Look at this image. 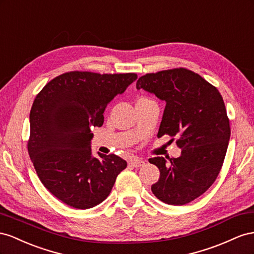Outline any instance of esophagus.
<instances>
[{"instance_id": "34e87169", "label": "esophagus", "mask_w": 254, "mask_h": 254, "mask_svg": "<svg viewBox=\"0 0 254 254\" xmlns=\"http://www.w3.org/2000/svg\"><path fill=\"white\" fill-rule=\"evenodd\" d=\"M128 164L133 166V167L137 168V167H141V166H143L146 163H144V161H142V159H140V158H134V159H132V161H129Z\"/></svg>"}]
</instances>
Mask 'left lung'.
Returning a JSON list of instances; mask_svg holds the SVG:
<instances>
[{
    "label": "left lung",
    "instance_id": "left-lung-1",
    "mask_svg": "<svg viewBox=\"0 0 254 254\" xmlns=\"http://www.w3.org/2000/svg\"><path fill=\"white\" fill-rule=\"evenodd\" d=\"M136 87L165 101L157 136L178 137L182 149L169 163L149 159L161 172L151 190L164 203H190L213 185L222 167L231 135L223 99L215 86L185 68L142 75Z\"/></svg>",
    "mask_w": 254,
    "mask_h": 254
}]
</instances>
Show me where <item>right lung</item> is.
<instances>
[{"mask_svg":"<svg viewBox=\"0 0 254 254\" xmlns=\"http://www.w3.org/2000/svg\"><path fill=\"white\" fill-rule=\"evenodd\" d=\"M136 78V73L71 71L36 96L28 154L41 183L67 205L87 209L100 204L126 169L127 162L115 154L92 156L90 127H102L107 104Z\"/></svg>","mask_w":254,"mask_h":254,"instance_id":"obj_1","label":"right lung"}]
</instances>
